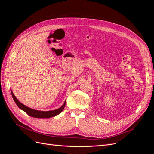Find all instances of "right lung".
<instances>
[{"label": "right lung", "instance_id": "1", "mask_svg": "<svg viewBox=\"0 0 154 154\" xmlns=\"http://www.w3.org/2000/svg\"><path fill=\"white\" fill-rule=\"evenodd\" d=\"M11 95L13 97V100L15 101V103L19 107V109L22 110L23 111H24L26 113H27L29 116H31L32 118H52L54 117V116H56L60 114L63 110L65 106H66V101L64 102V103L63 105L60 107V108L56 109L54 110H49V111H41V110H37L29 108V107L27 106L24 105V104H22V103L18 100V99L15 97V96L14 95L12 91H11Z\"/></svg>", "mask_w": 154, "mask_h": 154}]
</instances>
